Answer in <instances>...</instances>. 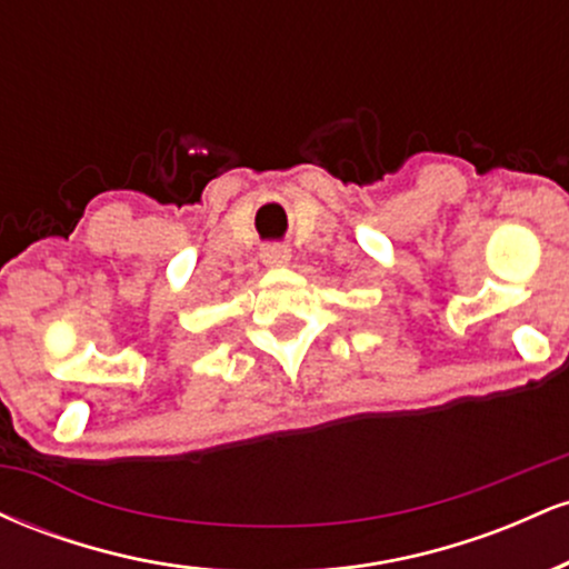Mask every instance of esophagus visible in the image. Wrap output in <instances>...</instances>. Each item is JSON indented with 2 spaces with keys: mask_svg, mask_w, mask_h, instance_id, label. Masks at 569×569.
<instances>
[{
  "mask_svg": "<svg viewBox=\"0 0 569 569\" xmlns=\"http://www.w3.org/2000/svg\"><path fill=\"white\" fill-rule=\"evenodd\" d=\"M291 259V251L286 246H280V243H270V246H264L262 248V262L267 264V267H280V264H286Z\"/></svg>",
  "mask_w": 569,
  "mask_h": 569,
  "instance_id": "obj_1",
  "label": "esophagus"
}]
</instances>
